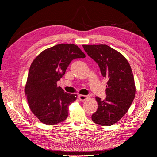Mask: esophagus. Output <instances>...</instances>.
Returning a JSON list of instances; mask_svg holds the SVG:
<instances>
[{
	"label": "esophagus",
	"mask_w": 157,
	"mask_h": 157,
	"mask_svg": "<svg viewBox=\"0 0 157 157\" xmlns=\"http://www.w3.org/2000/svg\"><path fill=\"white\" fill-rule=\"evenodd\" d=\"M88 95H78V98L80 101L81 102H83L85 101L86 100H87L88 98Z\"/></svg>",
	"instance_id": "obj_1"
}]
</instances>
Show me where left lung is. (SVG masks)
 <instances>
[{"label": "left lung", "mask_w": 157, "mask_h": 157, "mask_svg": "<svg viewBox=\"0 0 157 157\" xmlns=\"http://www.w3.org/2000/svg\"><path fill=\"white\" fill-rule=\"evenodd\" d=\"M83 47L108 80L105 99L95 97L98 108L92 119L98 125H112L124 116L134 99L136 86L130 65L124 56L106 44Z\"/></svg>", "instance_id": "1"}]
</instances>
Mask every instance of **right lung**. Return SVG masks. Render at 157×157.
<instances>
[{"instance_id":"right-lung-1","label":"right lung","mask_w":157,"mask_h":157,"mask_svg":"<svg viewBox=\"0 0 157 157\" xmlns=\"http://www.w3.org/2000/svg\"><path fill=\"white\" fill-rule=\"evenodd\" d=\"M85 57L78 46L59 44L45 49L32 62L25 94L30 110L44 124L56 125L67 118L69 105L77 95L65 92L56 83L72 60Z\"/></svg>"}]
</instances>
